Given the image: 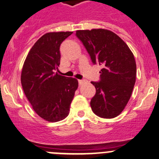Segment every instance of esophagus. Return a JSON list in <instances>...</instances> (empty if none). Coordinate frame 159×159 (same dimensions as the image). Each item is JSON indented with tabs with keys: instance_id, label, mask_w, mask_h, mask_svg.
<instances>
[{
	"instance_id": "esophagus-1",
	"label": "esophagus",
	"mask_w": 159,
	"mask_h": 159,
	"mask_svg": "<svg viewBox=\"0 0 159 159\" xmlns=\"http://www.w3.org/2000/svg\"><path fill=\"white\" fill-rule=\"evenodd\" d=\"M78 82H79V84L80 85V86H81V85H83V83H86V80H80Z\"/></svg>"
}]
</instances>
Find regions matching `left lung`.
<instances>
[{
	"mask_svg": "<svg viewBox=\"0 0 159 159\" xmlns=\"http://www.w3.org/2000/svg\"><path fill=\"white\" fill-rule=\"evenodd\" d=\"M76 35L86 48L93 64H99L100 81L91 82L96 93L92 110L103 118H114L127 105L136 83V64L127 44L110 30H77Z\"/></svg>",
	"mask_w": 159,
	"mask_h": 159,
	"instance_id": "1",
	"label": "left lung"
}]
</instances>
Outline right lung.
I'll use <instances>...</instances> for the list:
<instances>
[{
    "label": "right lung",
    "instance_id": "1",
    "mask_svg": "<svg viewBox=\"0 0 159 159\" xmlns=\"http://www.w3.org/2000/svg\"><path fill=\"white\" fill-rule=\"evenodd\" d=\"M73 32H48L34 44L23 64L21 83L39 117L49 122L64 120L78 88L77 80L54 73L61 61L60 46Z\"/></svg>",
    "mask_w": 159,
    "mask_h": 159
}]
</instances>
